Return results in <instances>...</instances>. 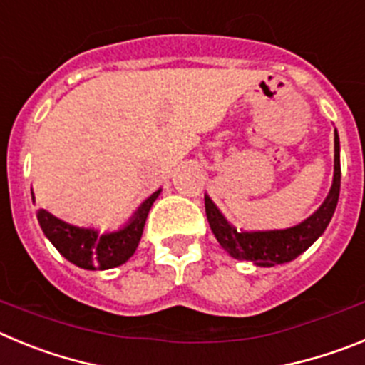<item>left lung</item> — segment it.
I'll return each mask as SVG.
<instances>
[{
  "label": "left lung",
  "instance_id": "obj_1",
  "mask_svg": "<svg viewBox=\"0 0 365 365\" xmlns=\"http://www.w3.org/2000/svg\"><path fill=\"white\" fill-rule=\"evenodd\" d=\"M338 195H340V140H338V133H334V179L331 192L324 205L311 217L296 227L287 228V230L237 232L222 217L217 206L212 202L208 195H205V208L212 232L217 237L219 245L232 257L254 261L259 267H274L296 259L324 234L336 210Z\"/></svg>",
  "mask_w": 365,
  "mask_h": 365
}]
</instances>
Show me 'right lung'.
<instances>
[{
	"mask_svg": "<svg viewBox=\"0 0 365 365\" xmlns=\"http://www.w3.org/2000/svg\"><path fill=\"white\" fill-rule=\"evenodd\" d=\"M159 193L160 190L151 193L135 212L131 221L122 230L113 232V234L98 235V232L91 228L73 227L54 217L43 208H38L36 217L43 234L49 237L51 243L67 261L80 269L106 270L122 265L133 256L138 241L143 237L148 212L155 199L159 197ZM32 202H34V193H32Z\"/></svg>",
	"mask_w": 365,
	"mask_h": 365,
	"instance_id": "obj_1",
	"label": "right lung"
}]
</instances>
